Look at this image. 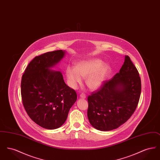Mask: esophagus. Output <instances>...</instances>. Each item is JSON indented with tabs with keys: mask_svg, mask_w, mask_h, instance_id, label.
<instances>
[{
	"mask_svg": "<svg viewBox=\"0 0 160 160\" xmlns=\"http://www.w3.org/2000/svg\"><path fill=\"white\" fill-rule=\"evenodd\" d=\"M80 98H86V95L84 94V93H81L80 95Z\"/></svg>",
	"mask_w": 160,
	"mask_h": 160,
	"instance_id": "obj_1",
	"label": "esophagus"
}]
</instances>
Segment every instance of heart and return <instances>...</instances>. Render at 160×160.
<instances>
[{"label":"heart","instance_id":"b5f03b06","mask_svg":"<svg viewBox=\"0 0 160 160\" xmlns=\"http://www.w3.org/2000/svg\"><path fill=\"white\" fill-rule=\"evenodd\" d=\"M110 67L98 59L80 61L77 63L75 68L68 67L65 75L69 85L76 88L86 78L87 86L92 90L97 89L104 83L110 72Z\"/></svg>","mask_w":160,"mask_h":160}]
</instances>
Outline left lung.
<instances>
[{"label":"left lung","mask_w":160,"mask_h":160,"mask_svg":"<svg viewBox=\"0 0 160 160\" xmlns=\"http://www.w3.org/2000/svg\"><path fill=\"white\" fill-rule=\"evenodd\" d=\"M141 93V79L128 56L119 71L88 97V117L100 131L118 128L127 122L137 108Z\"/></svg>","instance_id":"1"}]
</instances>
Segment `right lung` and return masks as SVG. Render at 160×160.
Here are the masks:
<instances>
[{
	"instance_id": "right-lung-1",
	"label": "right lung",
	"mask_w": 160,
	"mask_h": 160,
	"mask_svg": "<svg viewBox=\"0 0 160 160\" xmlns=\"http://www.w3.org/2000/svg\"><path fill=\"white\" fill-rule=\"evenodd\" d=\"M62 50L36 56L22 76L23 106L31 119L46 129H56L67 120L76 101V91L68 86L60 71L50 69L64 57Z\"/></svg>"
}]
</instances>
